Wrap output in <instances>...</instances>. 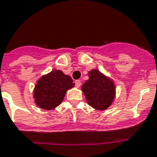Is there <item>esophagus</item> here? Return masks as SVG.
Here are the masks:
<instances>
[{
  "label": "esophagus",
  "instance_id": "1",
  "mask_svg": "<svg viewBox=\"0 0 157 157\" xmlns=\"http://www.w3.org/2000/svg\"><path fill=\"white\" fill-rule=\"evenodd\" d=\"M81 81L80 80H76V81H75V85H76V87H80L81 86Z\"/></svg>",
  "mask_w": 157,
  "mask_h": 157
}]
</instances>
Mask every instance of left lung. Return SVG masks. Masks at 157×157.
Masks as SVG:
<instances>
[{"mask_svg": "<svg viewBox=\"0 0 157 157\" xmlns=\"http://www.w3.org/2000/svg\"><path fill=\"white\" fill-rule=\"evenodd\" d=\"M89 76V79L82 86L88 103L98 110L108 109L115 96L113 81L97 70L90 71Z\"/></svg>", "mask_w": 157, "mask_h": 157, "instance_id": "obj_1", "label": "left lung"}]
</instances>
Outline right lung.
Wrapping results in <instances>:
<instances>
[{
	"label": "right lung",
	"instance_id": "obj_1",
	"mask_svg": "<svg viewBox=\"0 0 157 157\" xmlns=\"http://www.w3.org/2000/svg\"><path fill=\"white\" fill-rule=\"evenodd\" d=\"M73 86L70 76L55 69L37 81L34 90L36 104L46 110L55 109L61 104L67 90Z\"/></svg>",
	"mask_w": 157,
	"mask_h": 157
}]
</instances>
